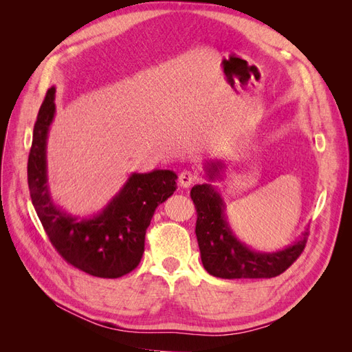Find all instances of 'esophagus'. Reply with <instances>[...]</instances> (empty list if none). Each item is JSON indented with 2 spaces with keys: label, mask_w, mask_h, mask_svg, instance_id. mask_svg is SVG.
I'll use <instances>...</instances> for the list:
<instances>
[{
  "label": "esophagus",
  "mask_w": 352,
  "mask_h": 352,
  "mask_svg": "<svg viewBox=\"0 0 352 352\" xmlns=\"http://www.w3.org/2000/svg\"><path fill=\"white\" fill-rule=\"evenodd\" d=\"M197 180L198 176L192 172H189V170H184V172L179 175V185L184 188H189L194 182H197Z\"/></svg>",
  "instance_id": "1"
}]
</instances>
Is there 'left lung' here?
<instances>
[{
    "mask_svg": "<svg viewBox=\"0 0 352 352\" xmlns=\"http://www.w3.org/2000/svg\"><path fill=\"white\" fill-rule=\"evenodd\" d=\"M225 167L221 162L208 163L210 179ZM197 208L195 233L204 269L221 279H261L282 274L302 254L308 232L289 247L276 252H257L238 241L225 216V202L210 184L190 189Z\"/></svg>",
    "mask_w": 352,
    "mask_h": 352,
    "instance_id": "1",
    "label": "left lung"
}]
</instances>
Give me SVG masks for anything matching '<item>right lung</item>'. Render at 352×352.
Here are the masks:
<instances>
[{"label":"right lung","instance_id":"right-lung-1","mask_svg":"<svg viewBox=\"0 0 352 352\" xmlns=\"http://www.w3.org/2000/svg\"><path fill=\"white\" fill-rule=\"evenodd\" d=\"M56 88L47 91L28 160L32 204L52 247L73 267L104 279L131 273L140 264L155 208L176 190V173H133L100 214L73 217L52 202L47 179V136L56 113Z\"/></svg>","mask_w":352,"mask_h":352}]
</instances>
